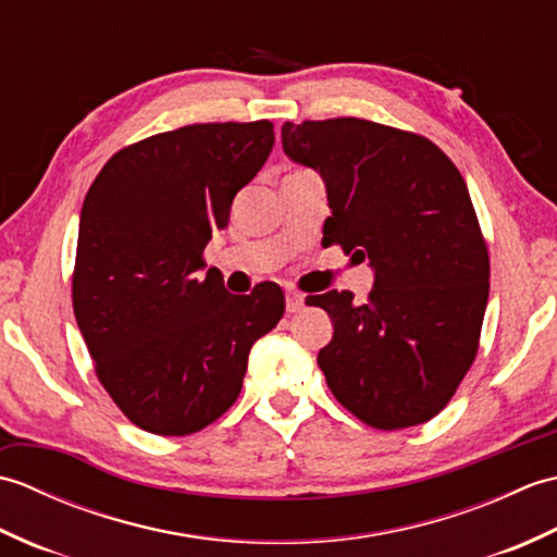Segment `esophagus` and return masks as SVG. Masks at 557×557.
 I'll list each match as a JSON object with an SVG mask.
<instances>
[{"instance_id": "34e87169", "label": "esophagus", "mask_w": 557, "mask_h": 557, "mask_svg": "<svg viewBox=\"0 0 557 557\" xmlns=\"http://www.w3.org/2000/svg\"><path fill=\"white\" fill-rule=\"evenodd\" d=\"M285 299H287V313H297V311H301V306H304V294H301V292H294V289H289Z\"/></svg>"}]
</instances>
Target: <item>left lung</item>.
<instances>
[{
  "mask_svg": "<svg viewBox=\"0 0 557 557\" xmlns=\"http://www.w3.org/2000/svg\"><path fill=\"white\" fill-rule=\"evenodd\" d=\"M285 156L311 168L333 210L323 242L369 260V301L306 299L333 321L318 366L342 407L373 429L433 419L476 357L488 251L461 174L429 138L375 122L282 126Z\"/></svg>",
  "mask_w": 557,
  "mask_h": 557,
  "instance_id": "1",
  "label": "left lung"
}]
</instances>
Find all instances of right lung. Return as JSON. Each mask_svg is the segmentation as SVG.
Returning a JSON list of instances; mask_svg holds the SVG:
<instances>
[{
	"label": "right lung",
	"mask_w": 557,
	"mask_h": 557,
	"mask_svg": "<svg viewBox=\"0 0 557 557\" xmlns=\"http://www.w3.org/2000/svg\"><path fill=\"white\" fill-rule=\"evenodd\" d=\"M272 144L270 122L182 126L116 152L83 200L76 323L102 387L144 431L188 435L220 419L256 339L285 313L275 282L232 294L210 270L198 277Z\"/></svg>",
	"instance_id": "1"
}]
</instances>
